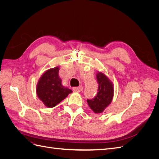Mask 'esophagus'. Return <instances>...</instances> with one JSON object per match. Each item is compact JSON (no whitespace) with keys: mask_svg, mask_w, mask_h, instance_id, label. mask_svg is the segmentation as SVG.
I'll return each instance as SVG.
<instances>
[{"mask_svg":"<svg viewBox=\"0 0 159 159\" xmlns=\"http://www.w3.org/2000/svg\"><path fill=\"white\" fill-rule=\"evenodd\" d=\"M73 90L74 91H76V92H80L83 90V87L82 86H79V87H74L73 88Z\"/></svg>","mask_w":159,"mask_h":159,"instance_id":"1","label":"esophagus"}]
</instances>
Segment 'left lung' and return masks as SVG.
<instances>
[{
	"label": "left lung",
	"instance_id": "left-lung-1",
	"mask_svg": "<svg viewBox=\"0 0 159 159\" xmlns=\"http://www.w3.org/2000/svg\"><path fill=\"white\" fill-rule=\"evenodd\" d=\"M96 78L98 83V92L93 99H88L87 102L94 113H101L112 102L113 86L107 77L102 72H98Z\"/></svg>",
	"mask_w": 159,
	"mask_h": 159
}]
</instances>
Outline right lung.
I'll use <instances>...</instances> for the list:
<instances>
[{"instance_id":"right-lung-1","label":"right lung","mask_w":159,"mask_h":159,"mask_svg":"<svg viewBox=\"0 0 159 159\" xmlns=\"http://www.w3.org/2000/svg\"><path fill=\"white\" fill-rule=\"evenodd\" d=\"M59 67L47 70L38 81L36 92L46 107H54L64 99L72 91L61 84L58 75Z\"/></svg>"}]
</instances>
